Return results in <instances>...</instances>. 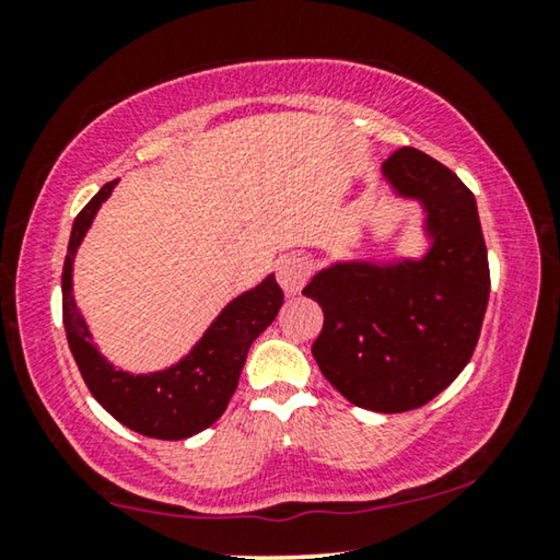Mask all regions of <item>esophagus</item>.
I'll list each match as a JSON object with an SVG mask.
<instances>
[{"instance_id": "34e87169", "label": "esophagus", "mask_w": 560, "mask_h": 560, "mask_svg": "<svg viewBox=\"0 0 560 560\" xmlns=\"http://www.w3.org/2000/svg\"><path fill=\"white\" fill-rule=\"evenodd\" d=\"M308 277V261L303 257H283L277 267V279L289 296H296Z\"/></svg>"}]
</instances>
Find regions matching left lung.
I'll return each mask as SVG.
<instances>
[{
    "label": "left lung",
    "mask_w": 560,
    "mask_h": 560,
    "mask_svg": "<svg viewBox=\"0 0 560 560\" xmlns=\"http://www.w3.org/2000/svg\"><path fill=\"white\" fill-rule=\"evenodd\" d=\"M400 200L422 207V257L340 259L311 277L303 296L324 308L311 346L320 373L348 402L407 412L452 385L469 363L489 301V259L477 200L422 150L383 163Z\"/></svg>",
    "instance_id": "8db88e82"
}]
</instances>
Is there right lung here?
Returning a JSON list of instances; mask_svg holds the SVG:
<instances>
[{
	"instance_id": "obj_1",
	"label": "right lung",
	"mask_w": 560,
	"mask_h": 560,
	"mask_svg": "<svg viewBox=\"0 0 560 560\" xmlns=\"http://www.w3.org/2000/svg\"><path fill=\"white\" fill-rule=\"evenodd\" d=\"M118 179L106 183L71 226L61 273L63 328L75 365L103 410L132 432L155 440H187L220 420L240 383L246 353L277 318L283 291L273 273L240 293L220 311L187 355L155 373L118 371L93 343L86 318L73 299V259L93 217Z\"/></svg>"
}]
</instances>
